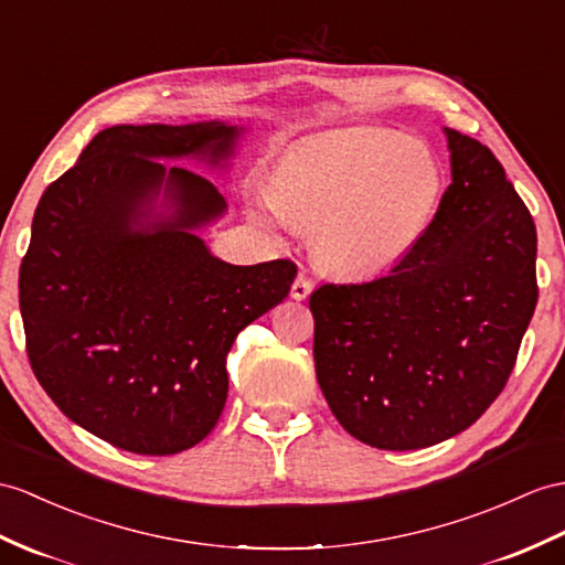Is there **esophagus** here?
Masks as SVG:
<instances>
[{"label":"esophagus","instance_id":"34e87169","mask_svg":"<svg viewBox=\"0 0 565 565\" xmlns=\"http://www.w3.org/2000/svg\"><path fill=\"white\" fill-rule=\"evenodd\" d=\"M311 290H313V282L309 280V275H305V273H299L297 278H295V282H292V299H297V301H301V299H307L309 295H311Z\"/></svg>","mask_w":565,"mask_h":565}]
</instances>
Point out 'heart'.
<instances>
[{
  "label": "heart",
  "mask_w": 565,
  "mask_h": 565,
  "mask_svg": "<svg viewBox=\"0 0 565 565\" xmlns=\"http://www.w3.org/2000/svg\"><path fill=\"white\" fill-rule=\"evenodd\" d=\"M444 196L441 164L391 129L323 134L287 153L256 203L260 225L313 227V252L338 273H381L429 232Z\"/></svg>",
  "instance_id": "heart-1"
}]
</instances>
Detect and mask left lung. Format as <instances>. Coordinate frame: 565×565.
Masks as SVG:
<instances>
[{
    "label": "left lung",
    "instance_id": "8db88e82",
    "mask_svg": "<svg viewBox=\"0 0 565 565\" xmlns=\"http://www.w3.org/2000/svg\"><path fill=\"white\" fill-rule=\"evenodd\" d=\"M444 131L452 182L424 239L381 278L309 299L326 403L381 450L441 444L484 415L540 295L527 205L487 146Z\"/></svg>",
    "mask_w": 565,
    "mask_h": 565
}]
</instances>
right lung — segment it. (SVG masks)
<instances>
[{"label":"right lung","instance_id":"obj_1","mask_svg":"<svg viewBox=\"0 0 565 565\" xmlns=\"http://www.w3.org/2000/svg\"><path fill=\"white\" fill-rule=\"evenodd\" d=\"M225 121L103 129L52 182L19 273L25 350L40 386L93 436L172 456L213 431L227 352L290 295L292 260L232 266L199 230L227 211L209 179L160 160L227 168Z\"/></svg>","mask_w":565,"mask_h":565}]
</instances>
